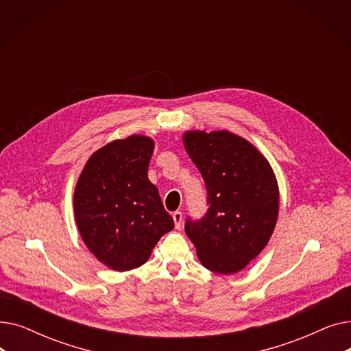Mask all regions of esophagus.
Masks as SVG:
<instances>
[{"mask_svg": "<svg viewBox=\"0 0 351 351\" xmlns=\"http://www.w3.org/2000/svg\"><path fill=\"white\" fill-rule=\"evenodd\" d=\"M172 217H173V220H175V226H176V229H180V226H182V220H183V215H182V212H175V213L172 215Z\"/></svg>", "mask_w": 351, "mask_h": 351, "instance_id": "esophagus-1", "label": "esophagus"}]
</instances>
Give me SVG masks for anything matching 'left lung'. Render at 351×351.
<instances>
[{
	"label": "left lung",
	"mask_w": 351,
	"mask_h": 351,
	"mask_svg": "<svg viewBox=\"0 0 351 351\" xmlns=\"http://www.w3.org/2000/svg\"><path fill=\"white\" fill-rule=\"evenodd\" d=\"M186 151L206 186L208 210L185 232L206 269L232 274L267 245L278 220L279 188L267 160L228 131L188 132Z\"/></svg>",
	"instance_id": "left-lung-1"
}]
</instances>
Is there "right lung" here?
Instances as JSON below:
<instances>
[{
    "instance_id": "right-lung-1",
    "label": "right lung",
    "mask_w": 351,
    "mask_h": 351,
    "mask_svg": "<svg viewBox=\"0 0 351 351\" xmlns=\"http://www.w3.org/2000/svg\"><path fill=\"white\" fill-rule=\"evenodd\" d=\"M152 154L154 142L139 135L105 145L88 159L73 193L85 245L114 270L142 266L159 239L175 228L147 179Z\"/></svg>"
}]
</instances>
